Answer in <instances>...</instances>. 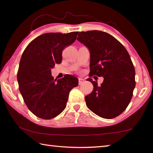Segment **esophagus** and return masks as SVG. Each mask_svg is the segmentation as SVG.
Masks as SVG:
<instances>
[{"instance_id": "34e87169", "label": "esophagus", "mask_w": 153, "mask_h": 153, "mask_svg": "<svg viewBox=\"0 0 153 153\" xmlns=\"http://www.w3.org/2000/svg\"><path fill=\"white\" fill-rule=\"evenodd\" d=\"M78 79H79V85L82 84V83H84V79L81 78V77H79V78Z\"/></svg>"}]
</instances>
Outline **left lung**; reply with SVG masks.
Listing matches in <instances>:
<instances>
[{
	"label": "left lung",
	"instance_id": "1",
	"mask_svg": "<svg viewBox=\"0 0 153 153\" xmlns=\"http://www.w3.org/2000/svg\"><path fill=\"white\" fill-rule=\"evenodd\" d=\"M77 39L90 51V77H104L100 86L88 79L94 88L85 97L87 107L100 117H117L128 107L136 86L135 69L128 52L115 38L102 31L79 32Z\"/></svg>",
	"mask_w": 153,
	"mask_h": 153
}]
</instances>
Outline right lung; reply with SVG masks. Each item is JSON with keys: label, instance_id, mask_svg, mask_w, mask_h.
<instances>
[{"label": "right lung", "instance_id": "obj_1", "mask_svg": "<svg viewBox=\"0 0 153 153\" xmlns=\"http://www.w3.org/2000/svg\"><path fill=\"white\" fill-rule=\"evenodd\" d=\"M78 32L46 33L33 40L22 54L17 71L19 89L27 108L38 117L51 120L66 107L78 79L67 74L54 80L51 69L62 61V52L76 40Z\"/></svg>", "mask_w": 153, "mask_h": 153}]
</instances>
